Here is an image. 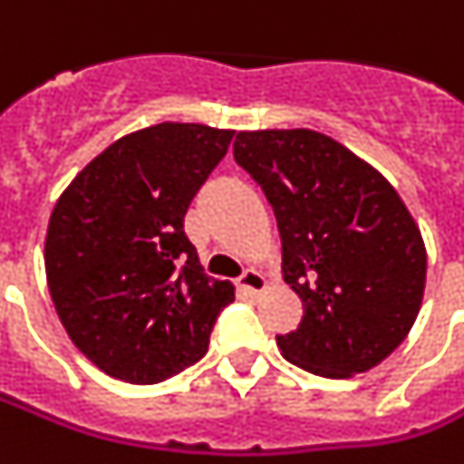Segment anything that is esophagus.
<instances>
[{
  "mask_svg": "<svg viewBox=\"0 0 464 464\" xmlns=\"http://www.w3.org/2000/svg\"><path fill=\"white\" fill-rule=\"evenodd\" d=\"M238 286H241L243 294H248V296H261L266 288H268V281L261 271H256V268H246L238 278Z\"/></svg>",
  "mask_w": 464,
  "mask_h": 464,
  "instance_id": "1",
  "label": "esophagus"
}]
</instances>
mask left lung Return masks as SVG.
Here are the masks:
<instances>
[{"mask_svg":"<svg viewBox=\"0 0 464 464\" xmlns=\"http://www.w3.org/2000/svg\"><path fill=\"white\" fill-rule=\"evenodd\" d=\"M233 158L261 183L281 233V274L299 294L291 364L329 379L377 367L420 314L427 248L400 193L374 165L306 128L243 130Z\"/></svg>","mask_w":464,"mask_h":464,"instance_id":"8db88e82","label":"left lung"}]
</instances>
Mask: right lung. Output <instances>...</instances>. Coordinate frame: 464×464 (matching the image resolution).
I'll return each mask as SVG.
<instances>
[{"instance_id":"obj_1","label":"right lung","mask_w":464,"mask_h":464,"mask_svg":"<svg viewBox=\"0 0 464 464\" xmlns=\"http://www.w3.org/2000/svg\"><path fill=\"white\" fill-rule=\"evenodd\" d=\"M233 130L160 122L122 135L52 208L44 271L72 344L105 374L155 384L208 352L231 281L203 274L183 231L188 206Z\"/></svg>"}]
</instances>
